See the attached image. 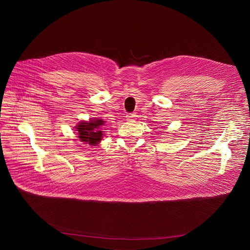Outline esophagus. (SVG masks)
<instances>
[{
  "instance_id": "1",
  "label": "esophagus",
  "mask_w": 250,
  "mask_h": 250,
  "mask_svg": "<svg viewBox=\"0 0 250 250\" xmlns=\"http://www.w3.org/2000/svg\"><path fill=\"white\" fill-rule=\"evenodd\" d=\"M136 116H137V115H136L135 113H129V114L126 115V120L129 121V122H130V121H134L135 118H136Z\"/></svg>"
}]
</instances>
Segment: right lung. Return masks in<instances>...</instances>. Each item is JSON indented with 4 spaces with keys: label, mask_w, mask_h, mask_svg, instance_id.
Wrapping results in <instances>:
<instances>
[{
    "label": "right lung",
    "mask_w": 250,
    "mask_h": 250,
    "mask_svg": "<svg viewBox=\"0 0 250 250\" xmlns=\"http://www.w3.org/2000/svg\"><path fill=\"white\" fill-rule=\"evenodd\" d=\"M104 122L102 120H90L89 123L81 122L76 126L79 138L81 142L89 144L91 146H96L102 139V132L99 130Z\"/></svg>",
    "instance_id": "1"
}]
</instances>
